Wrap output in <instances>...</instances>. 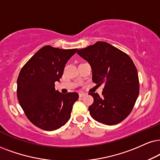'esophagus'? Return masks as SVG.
<instances>
[{
	"label": "esophagus",
	"instance_id": "1",
	"mask_svg": "<svg viewBox=\"0 0 160 160\" xmlns=\"http://www.w3.org/2000/svg\"><path fill=\"white\" fill-rule=\"evenodd\" d=\"M85 95H86L85 93H80V94H79V97H80V98H82V97H84Z\"/></svg>",
	"mask_w": 160,
	"mask_h": 160
}]
</instances>
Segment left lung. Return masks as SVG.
Listing matches in <instances>:
<instances>
[{
	"instance_id": "left-lung-1",
	"label": "left lung",
	"mask_w": 160,
	"mask_h": 160,
	"mask_svg": "<svg viewBox=\"0 0 160 160\" xmlns=\"http://www.w3.org/2000/svg\"><path fill=\"white\" fill-rule=\"evenodd\" d=\"M77 53L92 66L93 82L105 85L102 96L88 93L94 98L88 107L91 116L108 125L122 122L130 114L139 92L134 62L126 53L102 41L78 49Z\"/></svg>"
}]
</instances>
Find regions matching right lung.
<instances>
[{"instance_id": "obj_1", "label": "right lung", "mask_w": 160, "mask_h": 160, "mask_svg": "<svg viewBox=\"0 0 160 160\" xmlns=\"http://www.w3.org/2000/svg\"><path fill=\"white\" fill-rule=\"evenodd\" d=\"M77 48L60 49L46 46L21 68L17 80V97L26 116L32 124L45 131L60 128L70 119L77 92L63 94L54 88L66 63Z\"/></svg>"}]
</instances>
